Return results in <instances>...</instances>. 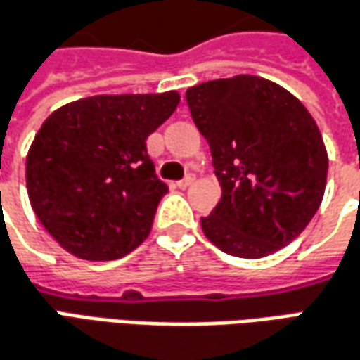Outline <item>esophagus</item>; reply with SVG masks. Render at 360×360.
<instances>
[{"instance_id":"34e87169","label":"esophagus","mask_w":360,"mask_h":360,"mask_svg":"<svg viewBox=\"0 0 360 360\" xmlns=\"http://www.w3.org/2000/svg\"><path fill=\"white\" fill-rule=\"evenodd\" d=\"M193 181H195V177H193V175H187V177H183L181 181H177V187L181 188L191 187V185H193Z\"/></svg>"}]
</instances>
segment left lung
I'll return each mask as SVG.
<instances>
[{
    "instance_id": "1",
    "label": "left lung",
    "mask_w": 360,
    "mask_h": 360,
    "mask_svg": "<svg viewBox=\"0 0 360 360\" xmlns=\"http://www.w3.org/2000/svg\"><path fill=\"white\" fill-rule=\"evenodd\" d=\"M185 99L222 187L220 202L200 218L206 238L245 259L296 240L318 212L328 177V152L306 107L257 75L195 85Z\"/></svg>"
}]
</instances>
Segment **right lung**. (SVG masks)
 I'll return each mask as SVG.
<instances>
[{
  "mask_svg": "<svg viewBox=\"0 0 360 360\" xmlns=\"http://www.w3.org/2000/svg\"><path fill=\"white\" fill-rule=\"evenodd\" d=\"M177 105L175 91L97 95L44 120L27 155V191L64 250L112 261L148 238L167 185L155 175L146 138Z\"/></svg>",
  "mask_w": 360,
  "mask_h": 360,
  "instance_id": "1",
  "label": "right lung"
}]
</instances>
